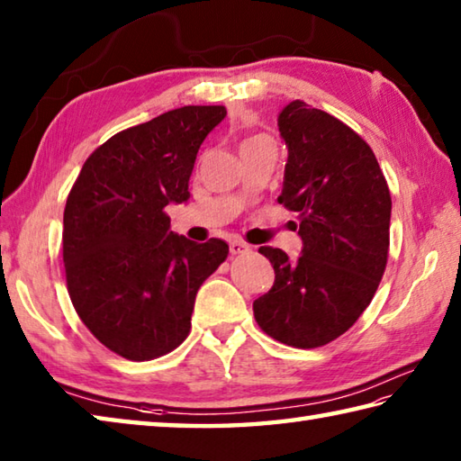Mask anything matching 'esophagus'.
I'll return each instance as SVG.
<instances>
[{
	"label": "esophagus",
	"mask_w": 461,
	"mask_h": 461,
	"mask_svg": "<svg viewBox=\"0 0 461 461\" xmlns=\"http://www.w3.org/2000/svg\"><path fill=\"white\" fill-rule=\"evenodd\" d=\"M230 252H231L233 256L248 254V252H249V246L244 244V241H240V240H231V241H230Z\"/></svg>",
	"instance_id": "obj_1"
}]
</instances>
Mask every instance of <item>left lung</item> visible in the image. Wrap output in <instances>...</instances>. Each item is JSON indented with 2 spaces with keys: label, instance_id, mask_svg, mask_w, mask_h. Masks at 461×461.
<instances>
[{
  "label": "left lung",
  "instance_id": "obj_1",
  "mask_svg": "<svg viewBox=\"0 0 461 461\" xmlns=\"http://www.w3.org/2000/svg\"><path fill=\"white\" fill-rule=\"evenodd\" d=\"M288 149L278 202L296 212L303 254L264 246L274 286L254 303L266 334L296 348L339 339L371 304L389 254L391 194L371 147L332 114L292 100L278 114Z\"/></svg>",
  "mask_w": 461,
  "mask_h": 461
}]
</instances>
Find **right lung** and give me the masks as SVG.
Returning <instances> with one entry per match:
<instances>
[{
	"mask_svg": "<svg viewBox=\"0 0 461 461\" xmlns=\"http://www.w3.org/2000/svg\"><path fill=\"white\" fill-rule=\"evenodd\" d=\"M225 106H181L100 145L64 209V267L80 321L113 353L150 361L191 329L202 284L228 258L223 240L171 231L169 203L189 199L197 150Z\"/></svg>",
	"mask_w": 461,
	"mask_h": 461,
	"instance_id": "obj_1",
	"label": "right lung"
}]
</instances>
